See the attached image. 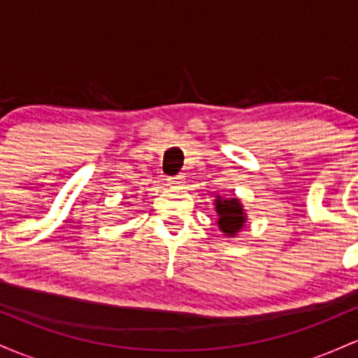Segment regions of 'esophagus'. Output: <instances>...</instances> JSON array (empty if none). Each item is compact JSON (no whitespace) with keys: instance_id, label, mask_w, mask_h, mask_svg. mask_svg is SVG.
I'll list each match as a JSON object with an SVG mask.
<instances>
[{"instance_id":"34e87169","label":"esophagus","mask_w":358,"mask_h":358,"mask_svg":"<svg viewBox=\"0 0 358 358\" xmlns=\"http://www.w3.org/2000/svg\"><path fill=\"white\" fill-rule=\"evenodd\" d=\"M184 184H186V176L184 174H178L169 178V186L174 187V189H179V187H182Z\"/></svg>"}]
</instances>
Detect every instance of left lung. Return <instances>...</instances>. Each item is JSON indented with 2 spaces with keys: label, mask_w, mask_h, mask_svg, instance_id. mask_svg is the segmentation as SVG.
<instances>
[{
  "label": "left lung",
  "mask_w": 358,
  "mask_h": 358,
  "mask_svg": "<svg viewBox=\"0 0 358 358\" xmlns=\"http://www.w3.org/2000/svg\"><path fill=\"white\" fill-rule=\"evenodd\" d=\"M216 211H218L220 216L218 227L223 233L233 236L242 230L245 223V215L238 199H222L218 196V199H216Z\"/></svg>",
  "instance_id": "1"
}]
</instances>
